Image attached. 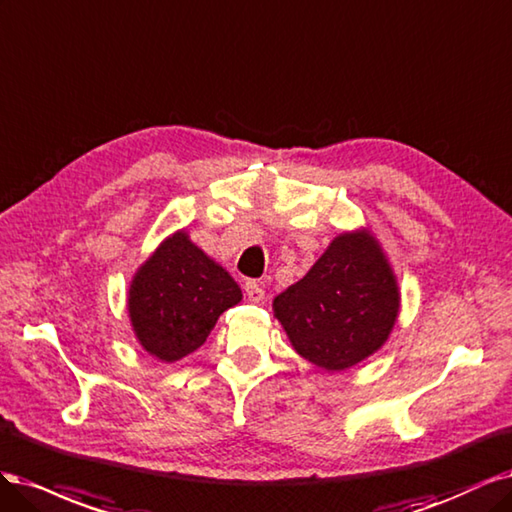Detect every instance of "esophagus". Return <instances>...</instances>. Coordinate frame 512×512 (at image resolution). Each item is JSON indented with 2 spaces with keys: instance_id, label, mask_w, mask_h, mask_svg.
<instances>
[{
  "instance_id": "34e87169",
  "label": "esophagus",
  "mask_w": 512,
  "mask_h": 512,
  "mask_svg": "<svg viewBox=\"0 0 512 512\" xmlns=\"http://www.w3.org/2000/svg\"><path fill=\"white\" fill-rule=\"evenodd\" d=\"M244 293H246V300L253 302V304H259L263 302V298H266V291H263L255 280H249V283L244 285Z\"/></svg>"
}]
</instances>
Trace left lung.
Returning a JSON list of instances; mask_svg holds the SVG:
<instances>
[{
  "instance_id": "1",
  "label": "left lung",
  "mask_w": 512,
  "mask_h": 512,
  "mask_svg": "<svg viewBox=\"0 0 512 512\" xmlns=\"http://www.w3.org/2000/svg\"><path fill=\"white\" fill-rule=\"evenodd\" d=\"M400 304L387 253L370 227H359L329 242L272 308L295 353L321 370L342 372L383 349Z\"/></svg>"
}]
</instances>
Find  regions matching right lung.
<instances>
[{"mask_svg":"<svg viewBox=\"0 0 512 512\" xmlns=\"http://www.w3.org/2000/svg\"><path fill=\"white\" fill-rule=\"evenodd\" d=\"M242 291L229 272L178 229L136 270L127 291V315L142 349L166 364L206 342Z\"/></svg>","mask_w":512,"mask_h":512,"instance_id":"add662e5","label":"right lung"}]
</instances>
